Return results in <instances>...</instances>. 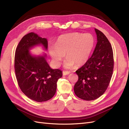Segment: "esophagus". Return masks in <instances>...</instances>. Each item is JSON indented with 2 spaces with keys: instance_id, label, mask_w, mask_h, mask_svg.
<instances>
[{
  "instance_id": "esophagus-1",
  "label": "esophagus",
  "mask_w": 129,
  "mask_h": 129,
  "mask_svg": "<svg viewBox=\"0 0 129 129\" xmlns=\"http://www.w3.org/2000/svg\"><path fill=\"white\" fill-rule=\"evenodd\" d=\"M70 73V72L69 71H63V76H66V75H68Z\"/></svg>"
}]
</instances>
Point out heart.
<instances>
[{"label":"heart","mask_w":129,"mask_h":129,"mask_svg":"<svg viewBox=\"0 0 129 129\" xmlns=\"http://www.w3.org/2000/svg\"><path fill=\"white\" fill-rule=\"evenodd\" d=\"M95 45L94 36L89 33H71L58 37L55 44L49 45L50 55L56 66H59L66 53L64 66L73 68L80 66L88 60Z\"/></svg>","instance_id":"b5f03b06"}]
</instances>
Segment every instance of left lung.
<instances>
[{
	"label": "left lung",
	"instance_id": "8db88e82",
	"mask_svg": "<svg viewBox=\"0 0 129 129\" xmlns=\"http://www.w3.org/2000/svg\"><path fill=\"white\" fill-rule=\"evenodd\" d=\"M97 43L92 56L76 72L78 80L74 86L77 96L91 101L99 98L109 86L114 69L113 49L103 33L95 28Z\"/></svg>",
	"mask_w": 129,
	"mask_h": 129
}]
</instances>
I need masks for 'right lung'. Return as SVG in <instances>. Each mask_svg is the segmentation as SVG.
Here are the masks:
<instances>
[{"label": "right lung", "instance_id": "1", "mask_svg": "<svg viewBox=\"0 0 129 129\" xmlns=\"http://www.w3.org/2000/svg\"><path fill=\"white\" fill-rule=\"evenodd\" d=\"M42 45L47 50L48 40L35 33L24 35L15 50L14 68L19 86L26 96L36 102L47 101L55 94L58 80L62 77L59 69H52L47 55H33L30 50Z\"/></svg>", "mask_w": 129, "mask_h": 129}]
</instances>
